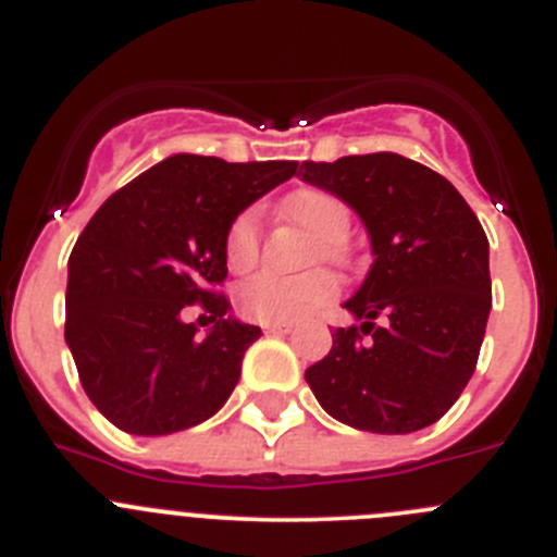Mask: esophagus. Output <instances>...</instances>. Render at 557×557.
Wrapping results in <instances>:
<instances>
[{"mask_svg": "<svg viewBox=\"0 0 557 557\" xmlns=\"http://www.w3.org/2000/svg\"><path fill=\"white\" fill-rule=\"evenodd\" d=\"M263 332L267 334H290L294 332V326H288V323H263Z\"/></svg>", "mask_w": 557, "mask_h": 557, "instance_id": "obj_1", "label": "esophagus"}]
</instances>
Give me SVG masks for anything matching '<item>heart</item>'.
Instances as JSON below:
<instances>
[{
	"label": "heart",
	"mask_w": 557,
	"mask_h": 557,
	"mask_svg": "<svg viewBox=\"0 0 557 557\" xmlns=\"http://www.w3.org/2000/svg\"><path fill=\"white\" fill-rule=\"evenodd\" d=\"M283 212L315 236L323 258L332 261L339 256V242L350 228V212L343 198L321 187H301L285 198ZM258 247H261V212L256 207L242 209L225 231V261L234 272H247L258 261ZM334 290L337 283L326 272H307L296 277L263 272L242 285L236 305L250 321L299 323L326 305Z\"/></svg>",
	"instance_id": "b5f03b06"
}]
</instances>
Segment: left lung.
<instances>
[{
	"label": "left lung",
	"instance_id": "obj_1",
	"mask_svg": "<svg viewBox=\"0 0 557 557\" xmlns=\"http://www.w3.org/2000/svg\"><path fill=\"white\" fill-rule=\"evenodd\" d=\"M301 169V180L359 214L375 256L343 305L361 323L332 334L307 383L348 428L381 435L430 428L476 370L493 307L487 234L449 180L403 154L307 160Z\"/></svg>",
	"mask_w": 557,
	"mask_h": 557
}]
</instances>
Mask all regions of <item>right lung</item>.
I'll use <instances>...</instances> for the list:
<instances>
[{
	"instance_id": "1",
	"label": "right lung",
	"mask_w": 557,
	"mask_h": 557,
	"mask_svg": "<svg viewBox=\"0 0 557 557\" xmlns=\"http://www.w3.org/2000/svg\"><path fill=\"white\" fill-rule=\"evenodd\" d=\"M294 160L225 163L171 154L113 193L67 261L64 339L81 386L129 435H171L218 413L261 329L228 315L231 220L296 174ZM201 300L203 338L181 321Z\"/></svg>"
}]
</instances>
